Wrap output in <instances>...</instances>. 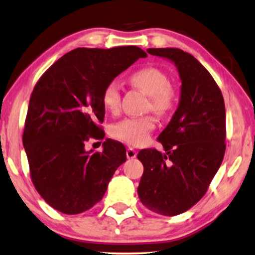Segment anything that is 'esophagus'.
<instances>
[{
    "mask_svg": "<svg viewBox=\"0 0 255 255\" xmlns=\"http://www.w3.org/2000/svg\"><path fill=\"white\" fill-rule=\"evenodd\" d=\"M126 154H127L128 159H134V158H136V154H137V152L132 149V147H128L127 151H126Z\"/></svg>",
    "mask_w": 255,
    "mask_h": 255,
    "instance_id": "esophagus-1",
    "label": "esophagus"
}]
</instances>
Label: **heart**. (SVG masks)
<instances>
[{"mask_svg": "<svg viewBox=\"0 0 255 255\" xmlns=\"http://www.w3.org/2000/svg\"><path fill=\"white\" fill-rule=\"evenodd\" d=\"M130 81L150 96V108L158 115H167L175 106L177 93L175 87L169 83V78L160 68L147 66L131 74ZM120 86L111 81L105 86L102 102L109 112L116 113L120 108ZM155 127L153 117L125 118L112 127V135L130 145H140L150 137Z\"/></svg>", "mask_w": 255, "mask_h": 255, "instance_id": "1", "label": "heart"}]
</instances>
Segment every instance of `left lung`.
Here are the masks:
<instances>
[{"label":"left lung","instance_id":"obj_1","mask_svg":"<svg viewBox=\"0 0 255 255\" xmlns=\"http://www.w3.org/2000/svg\"><path fill=\"white\" fill-rule=\"evenodd\" d=\"M149 54L175 64L180 102L159 135L165 153L138 152L143 164L137 193L144 206L166 216L178 215L203 198L226 151L225 101L212 75L192 55L177 48H150Z\"/></svg>","mask_w":255,"mask_h":255}]
</instances>
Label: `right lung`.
Here are the masks:
<instances>
[{"label":"right lung","mask_w":255,"mask_h":255,"mask_svg":"<svg viewBox=\"0 0 255 255\" xmlns=\"http://www.w3.org/2000/svg\"><path fill=\"white\" fill-rule=\"evenodd\" d=\"M145 51L135 45L77 48L44 72L30 95L22 134L36 191L52 208L79 214L97 204L126 149L108 138L103 151H86L90 137L103 138L105 86Z\"/></svg>","instance_id":"right-lung-1"}]
</instances>
